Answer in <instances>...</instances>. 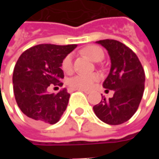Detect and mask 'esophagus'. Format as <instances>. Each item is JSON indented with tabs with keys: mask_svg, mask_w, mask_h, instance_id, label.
Masks as SVG:
<instances>
[{
	"mask_svg": "<svg viewBox=\"0 0 159 159\" xmlns=\"http://www.w3.org/2000/svg\"><path fill=\"white\" fill-rule=\"evenodd\" d=\"M77 90H80V91H83V92H84L85 93H87V94H89V93H91V91L89 89H78Z\"/></svg>",
	"mask_w": 159,
	"mask_h": 159,
	"instance_id": "1",
	"label": "esophagus"
}]
</instances>
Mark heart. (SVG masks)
Returning <instances> with one entry per match:
<instances>
[{
    "label": "heart",
    "mask_w": 159,
    "mask_h": 159,
    "mask_svg": "<svg viewBox=\"0 0 159 159\" xmlns=\"http://www.w3.org/2000/svg\"><path fill=\"white\" fill-rule=\"evenodd\" d=\"M83 52L93 59V61H100L103 59L104 52L98 46L89 45L83 48ZM62 69L66 72H70L72 70V55H66L62 61ZM100 78L98 73L91 74H77L68 80V84L75 89H90L94 86V83Z\"/></svg>",
    "instance_id": "1"
}]
</instances>
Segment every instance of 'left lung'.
Listing matches in <instances>:
<instances>
[{
	"instance_id": "obj_1",
	"label": "left lung",
	"mask_w": 159,
	"mask_h": 159,
	"mask_svg": "<svg viewBox=\"0 0 159 159\" xmlns=\"http://www.w3.org/2000/svg\"><path fill=\"white\" fill-rule=\"evenodd\" d=\"M96 42L103 46L110 56V73L103 87L107 91L113 90L114 94L109 100L102 96L103 100L93 107V111L107 124H122L129 120L139 107L145 89V71L136 54L123 43L111 39Z\"/></svg>"
}]
</instances>
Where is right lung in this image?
<instances>
[{"instance_id":"obj_1","label":"right lung","mask_w":159,"mask_h":159,"mask_svg":"<svg viewBox=\"0 0 159 159\" xmlns=\"http://www.w3.org/2000/svg\"><path fill=\"white\" fill-rule=\"evenodd\" d=\"M76 47L39 44L25 50L18 59L12 74L13 93L19 109L32 123L54 124L66 111L70 98L67 89L58 93L47 89L51 84L63 85V59Z\"/></svg>"}]
</instances>
